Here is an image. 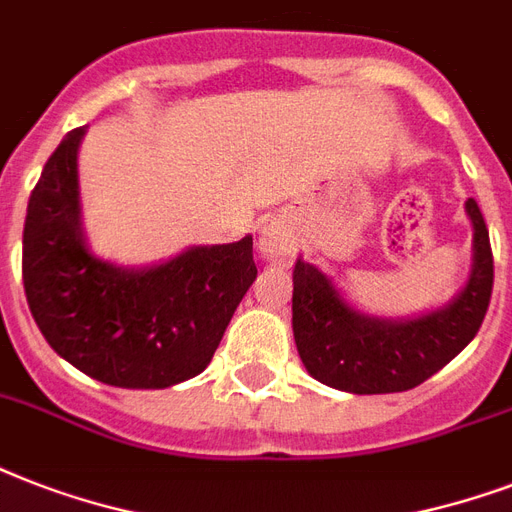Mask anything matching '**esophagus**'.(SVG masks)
<instances>
[{
    "instance_id": "esophagus-1",
    "label": "esophagus",
    "mask_w": 512,
    "mask_h": 512,
    "mask_svg": "<svg viewBox=\"0 0 512 512\" xmlns=\"http://www.w3.org/2000/svg\"><path fill=\"white\" fill-rule=\"evenodd\" d=\"M260 252L271 263L289 265V260L295 257V239H292V233L284 225H265L263 233H260Z\"/></svg>"
}]
</instances>
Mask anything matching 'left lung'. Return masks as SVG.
Returning <instances> with one entry per match:
<instances>
[{
    "label": "left lung",
    "mask_w": 512,
    "mask_h": 512,
    "mask_svg": "<svg viewBox=\"0 0 512 512\" xmlns=\"http://www.w3.org/2000/svg\"><path fill=\"white\" fill-rule=\"evenodd\" d=\"M473 273L454 303L422 319L380 321L342 303L316 265L297 260L292 329L305 369L329 388L358 396L398 393L444 369L484 324L494 287L489 228L473 199Z\"/></svg>",
    "instance_id": "obj_1"
}]
</instances>
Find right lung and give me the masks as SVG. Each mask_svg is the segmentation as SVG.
I'll return each instance as SVG.
<instances>
[{"mask_svg": "<svg viewBox=\"0 0 512 512\" xmlns=\"http://www.w3.org/2000/svg\"><path fill=\"white\" fill-rule=\"evenodd\" d=\"M71 130L44 164L23 225V289L50 348L116 388H170L207 369L257 276L252 236L193 247L148 271L103 263L84 244Z\"/></svg>", "mask_w": 512, "mask_h": 512, "instance_id": "right-lung-1", "label": "right lung"}]
</instances>
